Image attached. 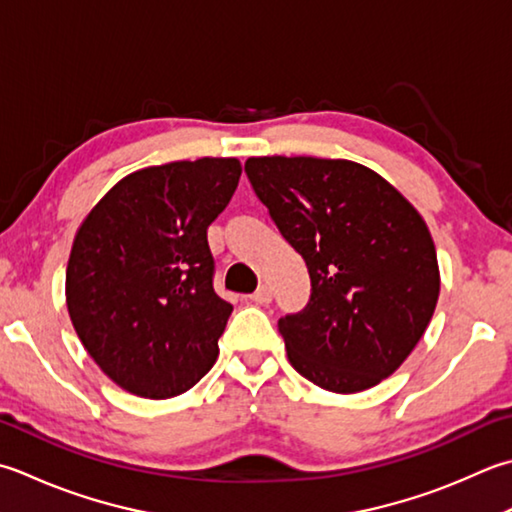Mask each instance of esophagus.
Instances as JSON below:
<instances>
[{"label": "esophagus", "instance_id": "1", "mask_svg": "<svg viewBox=\"0 0 512 512\" xmlns=\"http://www.w3.org/2000/svg\"><path fill=\"white\" fill-rule=\"evenodd\" d=\"M250 302L253 304H259V306H266V304H270L273 302V290H270V286H266V284H262L259 286L253 295H250Z\"/></svg>", "mask_w": 512, "mask_h": 512}]
</instances>
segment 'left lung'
Listing matches in <instances>:
<instances>
[{
    "instance_id": "8db88e82",
    "label": "left lung",
    "mask_w": 512,
    "mask_h": 512,
    "mask_svg": "<svg viewBox=\"0 0 512 512\" xmlns=\"http://www.w3.org/2000/svg\"><path fill=\"white\" fill-rule=\"evenodd\" d=\"M244 168L308 266V304L277 322L288 362L333 393L377 386L413 353L437 306V253L422 215L348 159L250 157Z\"/></svg>"
}]
</instances>
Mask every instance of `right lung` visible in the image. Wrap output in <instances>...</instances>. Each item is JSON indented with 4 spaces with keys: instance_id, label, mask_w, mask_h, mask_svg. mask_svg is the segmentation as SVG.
Masks as SVG:
<instances>
[{
    "instance_id": "obj_1",
    "label": "right lung",
    "mask_w": 512,
    "mask_h": 512,
    "mask_svg": "<svg viewBox=\"0 0 512 512\" xmlns=\"http://www.w3.org/2000/svg\"><path fill=\"white\" fill-rule=\"evenodd\" d=\"M239 175L235 157L142 168L79 226L66 270L70 322L128 393L182 395L213 368L233 306L213 288L206 233Z\"/></svg>"
}]
</instances>
